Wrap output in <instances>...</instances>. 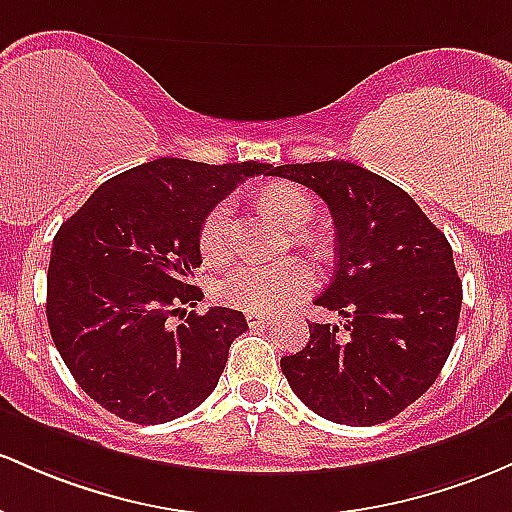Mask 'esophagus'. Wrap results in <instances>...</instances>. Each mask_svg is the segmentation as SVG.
<instances>
[{
  "label": "esophagus",
  "mask_w": 512,
  "mask_h": 512,
  "mask_svg": "<svg viewBox=\"0 0 512 512\" xmlns=\"http://www.w3.org/2000/svg\"><path fill=\"white\" fill-rule=\"evenodd\" d=\"M245 320L247 325H252V328H257V325H265L269 320V313H262V311H247L245 313Z\"/></svg>",
  "instance_id": "34e87169"
}]
</instances>
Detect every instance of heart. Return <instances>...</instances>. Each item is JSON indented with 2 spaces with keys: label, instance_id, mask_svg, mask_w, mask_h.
I'll list each match as a JSON object with an SVG mask.
<instances>
[{
  "label": "heart",
  "instance_id": "obj_1",
  "mask_svg": "<svg viewBox=\"0 0 512 512\" xmlns=\"http://www.w3.org/2000/svg\"><path fill=\"white\" fill-rule=\"evenodd\" d=\"M260 204L269 216L289 230L311 223L313 201L301 187L289 182L269 184L260 192ZM199 252L209 265H223L230 257V204L218 201L199 228ZM316 274L303 260L277 265H238L216 282L218 301L250 311H279L313 289Z\"/></svg>",
  "mask_w": 512,
  "mask_h": 512
}]
</instances>
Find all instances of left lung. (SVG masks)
Listing matches in <instances>:
<instances>
[{"label": "left lung", "mask_w": 512, "mask_h": 512, "mask_svg": "<svg viewBox=\"0 0 512 512\" xmlns=\"http://www.w3.org/2000/svg\"><path fill=\"white\" fill-rule=\"evenodd\" d=\"M313 189L335 223V274L316 306L345 325L308 323L282 359L296 396L340 425L386 423L445 367L462 311L452 245L401 187L347 160L274 167Z\"/></svg>", "instance_id": "obj_1"}]
</instances>
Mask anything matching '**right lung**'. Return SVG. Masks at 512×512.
I'll return each mask as SVG.
<instances>
[{
  "instance_id": "right-lung-1",
  "label": "right lung",
  "mask_w": 512,
  "mask_h": 512,
  "mask_svg": "<svg viewBox=\"0 0 512 512\" xmlns=\"http://www.w3.org/2000/svg\"><path fill=\"white\" fill-rule=\"evenodd\" d=\"M265 162L160 157L104 184L60 226L48 267V325L89 398L138 425L199 408L247 330L233 308L189 311L204 291L199 228L218 201Z\"/></svg>"
}]
</instances>
